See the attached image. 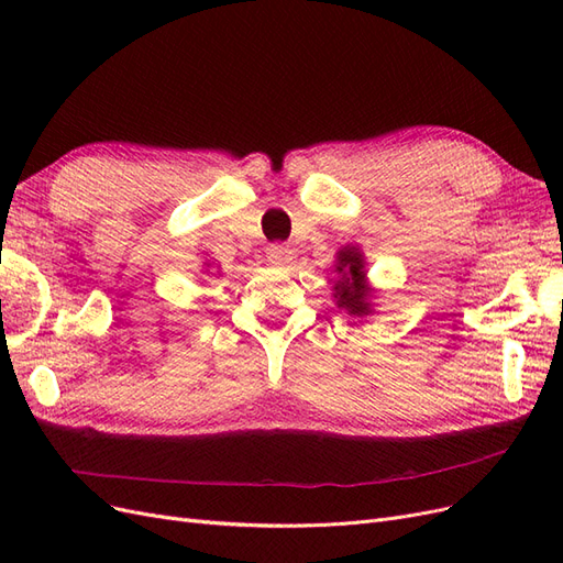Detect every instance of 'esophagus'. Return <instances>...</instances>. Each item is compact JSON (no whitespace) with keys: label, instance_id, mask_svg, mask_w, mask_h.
<instances>
[{"label":"esophagus","instance_id":"obj_1","mask_svg":"<svg viewBox=\"0 0 563 563\" xmlns=\"http://www.w3.org/2000/svg\"><path fill=\"white\" fill-rule=\"evenodd\" d=\"M267 258H269V263H275V265H286L288 261H291V249L284 246V244H269L267 246Z\"/></svg>","mask_w":563,"mask_h":563}]
</instances>
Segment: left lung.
Here are the masks:
<instances>
[{"mask_svg":"<svg viewBox=\"0 0 563 563\" xmlns=\"http://www.w3.org/2000/svg\"><path fill=\"white\" fill-rule=\"evenodd\" d=\"M338 275L340 279L335 282V305L338 308H345L350 314L364 317L371 312V305L366 302V291L364 286V261L362 253L356 246H345L338 253Z\"/></svg>","mask_w":563,"mask_h":563,"instance_id":"1","label":"left lung"}]
</instances>
